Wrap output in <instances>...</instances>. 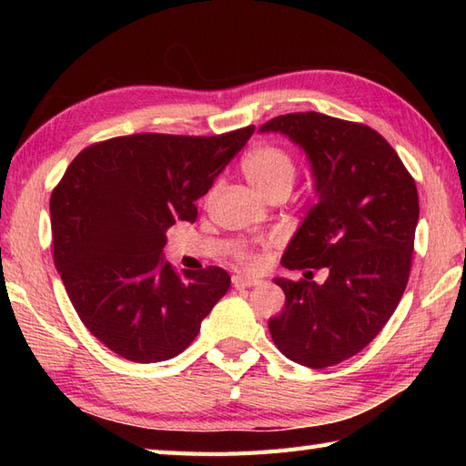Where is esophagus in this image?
Returning a JSON list of instances; mask_svg holds the SVG:
<instances>
[{
    "label": "esophagus",
    "mask_w": 466,
    "mask_h": 466,
    "mask_svg": "<svg viewBox=\"0 0 466 466\" xmlns=\"http://www.w3.org/2000/svg\"><path fill=\"white\" fill-rule=\"evenodd\" d=\"M260 280L252 279V276H244V274H234L232 276V286L234 289H252V286H258Z\"/></svg>",
    "instance_id": "obj_1"
}]
</instances>
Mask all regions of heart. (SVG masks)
Returning a JSON list of instances; mask_svg holds the SVG:
<instances>
[{"label": "heart", "instance_id": "heart-1", "mask_svg": "<svg viewBox=\"0 0 466 466\" xmlns=\"http://www.w3.org/2000/svg\"><path fill=\"white\" fill-rule=\"evenodd\" d=\"M242 174L266 198L280 192L289 194L296 180V162L284 147L260 144L254 146L242 157ZM236 258L242 264L252 266L258 260V256H256L250 246H240L236 250Z\"/></svg>", "mask_w": 466, "mask_h": 466}]
</instances>
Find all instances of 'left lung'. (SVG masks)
Segmentation results:
<instances>
[{
  "mask_svg": "<svg viewBox=\"0 0 466 466\" xmlns=\"http://www.w3.org/2000/svg\"><path fill=\"white\" fill-rule=\"evenodd\" d=\"M260 132H280L302 147L319 194L282 266L329 268L324 284L276 279L286 302L268 329L286 359L326 369L369 346L397 310L412 264L417 184L394 147L364 124L299 112L272 117Z\"/></svg>",
  "mask_w": 466,
  "mask_h": 466,
  "instance_id": "left-lung-1",
  "label": "left lung"
}]
</instances>
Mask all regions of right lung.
<instances>
[{"instance_id":"1","label":"right lung","mask_w":466,"mask_h":466,"mask_svg":"<svg viewBox=\"0 0 466 466\" xmlns=\"http://www.w3.org/2000/svg\"><path fill=\"white\" fill-rule=\"evenodd\" d=\"M252 134L110 137L77 154L54 187L56 268L86 329L122 359H174L230 289L220 266L176 272L162 250L167 228L196 220V200Z\"/></svg>"}]
</instances>
